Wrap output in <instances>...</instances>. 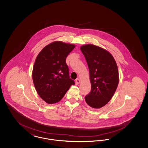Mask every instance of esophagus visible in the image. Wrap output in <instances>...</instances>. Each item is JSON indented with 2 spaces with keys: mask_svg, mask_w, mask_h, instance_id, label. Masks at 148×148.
Masks as SVG:
<instances>
[{
  "mask_svg": "<svg viewBox=\"0 0 148 148\" xmlns=\"http://www.w3.org/2000/svg\"><path fill=\"white\" fill-rule=\"evenodd\" d=\"M80 83V79L77 78L76 80H75V84L76 85L79 84Z\"/></svg>",
  "mask_w": 148,
  "mask_h": 148,
  "instance_id": "obj_1",
  "label": "esophagus"
}]
</instances>
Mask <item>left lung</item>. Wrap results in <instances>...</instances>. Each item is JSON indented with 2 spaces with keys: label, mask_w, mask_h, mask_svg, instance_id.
<instances>
[{
  "label": "left lung",
  "mask_w": 148,
  "mask_h": 148,
  "mask_svg": "<svg viewBox=\"0 0 148 148\" xmlns=\"http://www.w3.org/2000/svg\"><path fill=\"white\" fill-rule=\"evenodd\" d=\"M88 64L92 84L90 92L85 97L93 108H100L113 97L119 83V72L112 54L99 47L87 44L80 48Z\"/></svg>",
  "instance_id": "1"
}]
</instances>
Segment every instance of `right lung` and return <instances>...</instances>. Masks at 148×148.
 Masks as SVG:
<instances>
[{
    "label": "right lung",
    "instance_id": "add662e5",
    "mask_svg": "<svg viewBox=\"0 0 148 148\" xmlns=\"http://www.w3.org/2000/svg\"><path fill=\"white\" fill-rule=\"evenodd\" d=\"M74 48L73 44L55 42L44 47L35 59L33 83L39 95L48 104L59 101L71 85L75 84L65 62Z\"/></svg>",
    "mask_w": 148,
    "mask_h": 148
}]
</instances>
